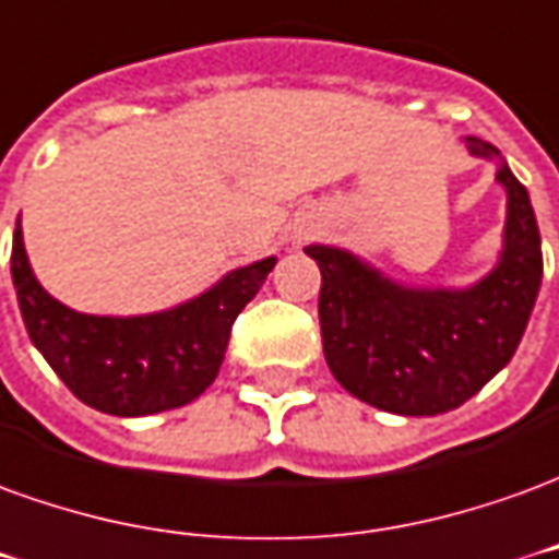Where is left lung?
<instances>
[{"instance_id":"left-lung-1","label":"left lung","mask_w":559,"mask_h":559,"mask_svg":"<svg viewBox=\"0 0 559 559\" xmlns=\"http://www.w3.org/2000/svg\"><path fill=\"white\" fill-rule=\"evenodd\" d=\"M469 150L500 156L478 138H469ZM497 180L509 192L506 249L466 292L394 286L343 249H304L322 271L324 361L349 394L385 413L439 415L457 409L512 361L542 286V237L509 165H500Z\"/></svg>"}]
</instances>
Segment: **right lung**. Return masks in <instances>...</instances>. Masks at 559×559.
<instances>
[{
	"label": "right lung",
	"mask_w": 559,
	"mask_h": 559,
	"mask_svg": "<svg viewBox=\"0 0 559 559\" xmlns=\"http://www.w3.org/2000/svg\"><path fill=\"white\" fill-rule=\"evenodd\" d=\"M276 259L231 271L183 307L156 316H83L47 295L14 231L11 276L23 322L69 391L98 413L153 415L186 406L216 379L231 324L255 298Z\"/></svg>",
	"instance_id": "add662e5"
}]
</instances>
